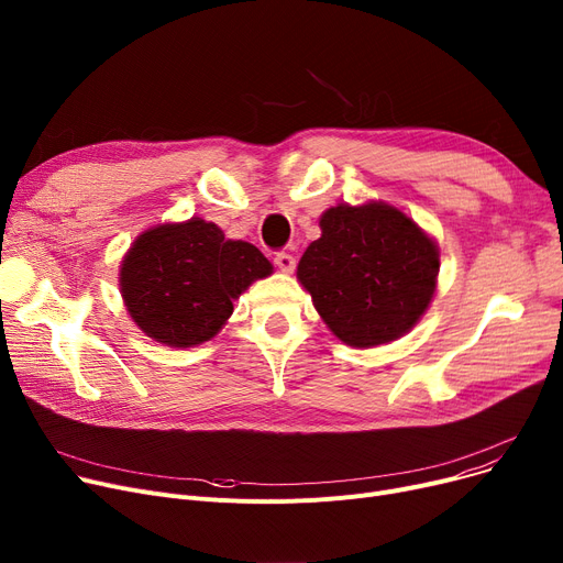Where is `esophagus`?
I'll use <instances>...</instances> for the list:
<instances>
[{"mask_svg": "<svg viewBox=\"0 0 563 563\" xmlns=\"http://www.w3.org/2000/svg\"><path fill=\"white\" fill-rule=\"evenodd\" d=\"M274 262H276V266L280 272H285V274H291L294 272V266H297V260H294V255H289V253H276V257H274Z\"/></svg>", "mask_w": 563, "mask_h": 563, "instance_id": "obj_1", "label": "esophagus"}]
</instances>
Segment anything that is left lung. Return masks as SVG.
<instances>
[{"mask_svg": "<svg viewBox=\"0 0 563 563\" xmlns=\"http://www.w3.org/2000/svg\"><path fill=\"white\" fill-rule=\"evenodd\" d=\"M297 269L327 327L369 349L408 333L427 312L440 253L431 236L388 202L338 205L319 219Z\"/></svg>", "mask_w": 563, "mask_h": 563, "instance_id": "1", "label": "left lung"}]
</instances>
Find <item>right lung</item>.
Returning <instances> with one entry per match:
<instances>
[{
    "label": "right lung",
    "instance_id": "right-lung-1",
    "mask_svg": "<svg viewBox=\"0 0 563 563\" xmlns=\"http://www.w3.org/2000/svg\"><path fill=\"white\" fill-rule=\"evenodd\" d=\"M272 272L253 244L225 240L217 223L194 217L139 234L118 283L147 338L187 349L212 340L232 314V301Z\"/></svg>",
    "mask_w": 563,
    "mask_h": 563
}]
</instances>
